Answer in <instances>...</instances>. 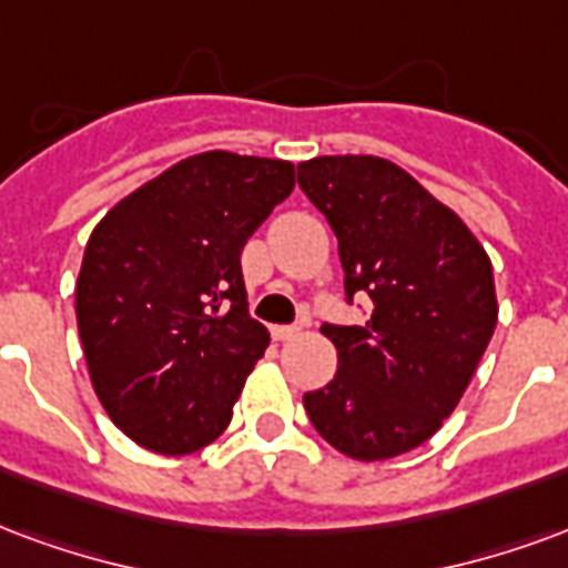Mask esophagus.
Wrapping results in <instances>:
<instances>
[{"instance_id":"esophagus-1","label":"esophagus","mask_w":568,"mask_h":568,"mask_svg":"<svg viewBox=\"0 0 568 568\" xmlns=\"http://www.w3.org/2000/svg\"><path fill=\"white\" fill-rule=\"evenodd\" d=\"M271 334H273V339H280V343H285V339H295L297 334H301V327H295V325H273Z\"/></svg>"}]
</instances>
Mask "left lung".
Instances as JSON below:
<instances>
[{
	"instance_id": "left-lung-1",
	"label": "left lung",
	"mask_w": 568,
	"mask_h": 568,
	"mask_svg": "<svg viewBox=\"0 0 568 568\" xmlns=\"http://www.w3.org/2000/svg\"><path fill=\"white\" fill-rule=\"evenodd\" d=\"M297 183L339 241L346 295L367 292L364 325H325L339 367L304 409L327 443L373 464L443 427L497 327L494 267L455 210L379 155H316Z\"/></svg>"
}]
</instances>
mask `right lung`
Returning a JSON list of instances; mask_svg holds the SVG:
<instances>
[{"instance_id":"obj_1","label":"right lung","mask_w":568,"mask_h":568,"mask_svg":"<svg viewBox=\"0 0 568 568\" xmlns=\"http://www.w3.org/2000/svg\"><path fill=\"white\" fill-rule=\"evenodd\" d=\"M295 165L189 155L92 229L74 313L92 388L132 443L192 455L229 427L271 334L246 313L243 243L292 195Z\"/></svg>"}]
</instances>
